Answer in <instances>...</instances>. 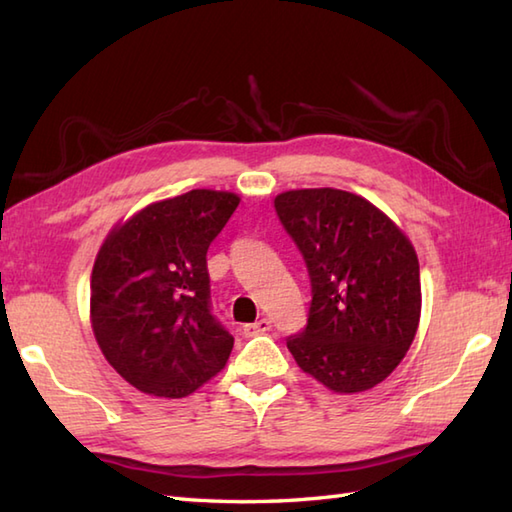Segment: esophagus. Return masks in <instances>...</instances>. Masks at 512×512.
Listing matches in <instances>:
<instances>
[{
    "label": "esophagus",
    "instance_id": "34e87169",
    "mask_svg": "<svg viewBox=\"0 0 512 512\" xmlns=\"http://www.w3.org/2000/svg\"><path fill=\"white\" fill-rule=\"evenodd\" d=\"M270 328H273V323H270L268 319H259V321H255V323L244 325V334H246V336H257V334L268 332Z\"/></svg>",
    "mask_w": 512,
    "mask_h": 512
}]
</instances>
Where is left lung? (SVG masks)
<instances>
[{
  "label": "left lung",
  "mask_w": 512,
  "mask_h": 512,
  "mask_svg": "<svg viewBox=\"0 0 512 512\" xmlns=\"http://www.w3.org/2000/svg\"><path fill=\"white\" fill-rule=\"evenodd\" d=\"M275 211L306 259L312 303L306 330L288 339L297 365L336 394L376 387L418 332V255L376 204L341 189H292Z\"/></svg>",
  "instance_id": "left-lung-1"
}]
</instances>
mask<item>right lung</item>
I'll list each match as a JSON object with an SVG mask.
<instances>
[{
	"label": "right lung",
	"instance_id": "right-lung-1",
	"mask_svg": "<svg viewBox=\"0 0 512 512\" xmlns=\"http://www.w3.org/2000/svg\"><path fill=\"white\" fill-rule=\"evenodd\" d=\"M193 189L116 222L96 253L90 323L105 361L138 391L184 398L224 369L233 336L211 317L206 250L239 204Z\"/></svg>",
	"mask_w": 512,
	"mask_h": 512
}]
</instances>
